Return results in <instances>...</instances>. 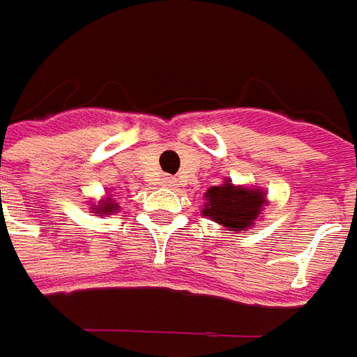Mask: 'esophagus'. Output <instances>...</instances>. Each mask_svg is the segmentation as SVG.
Returning a JSON list of instances; mask_svg holds the SVG:
<instances>
[{
  "label": "esophagus",
  "instance_id": "1",
  "mask_svg": "<svg viewBox=\"0 0 357 357\" xmlns=\"http://www.w3.org/2000/svg\"><path fill=\"white\" fill-rule=\"evenodd\" d=\"M162 183H164L166 188H174V185H176V178H169V176H166V178L162 179Z\"/></svg>",
  "mask_w": 357,
  "mask_h": 357
}]
</instances>
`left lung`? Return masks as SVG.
<instances>
[{"instance_id":"obj_1","label":"left lung","mask_w":357,"mask_h":357,"mask_svg":"<svg viewBox=\"0 0 357 357\" xmlns=\"http://www.w3.org/2000/svg\"><path fill=\"white\" fill-rule=\"evenodd\" d=\"M207 203L203 209V215L221 223L223 227H231L233 231H245L252 225L255 217L261 213L264 203L263 191L235 188L233 183H223L209 188Z\"/></svg>"}]
</instances>
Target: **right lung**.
<instances>
[{"label":"right lung","mask_w":357,"mask_h":357,"mask_svg":"<svg viewBox=\"0 0 357 357\" xmlns=\"http://www.w3.org/2000/svg\"><path fill=\"white\" fill-rule=\"evenodd\" d=\"M93 209H96L100 215H110V213H114V211H116V205H114L112 202H102L100 203V207H98V205H94Z\"/></svg>","instance_id":"obj_1"}]
</instances>
